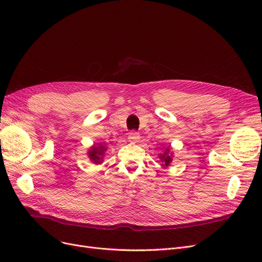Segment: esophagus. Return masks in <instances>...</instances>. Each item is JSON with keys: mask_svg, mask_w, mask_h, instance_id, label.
I'll use <instances>...</instances> for the list:
<instances>
[{"mask_svg": "<svg viewBox=\"0 0 262 262\" xmlns=\"http://www.w3.org/2000/svg\"><path fill=\"white\" fill-rule=\"evenodd\" d=\"M128 139L132 142H137V141L140 140V134H139V132H137L135 130H132L128 135Z\"/></svg>", "mask_w": 262, "mask_h": 262, "instance_id": "obj_1", "label": "esophagus"}]
</instances>
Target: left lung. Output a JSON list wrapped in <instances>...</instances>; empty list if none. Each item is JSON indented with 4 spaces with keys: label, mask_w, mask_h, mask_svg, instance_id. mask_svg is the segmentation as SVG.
I'll use <instances>...</instances> for the list:
<instances>
[{
    "label": "left lung",
    "mask_w": 262,
    "mask_h": 262,
    "mask_svg": "<svg viewBox=\"0 0 262 262\" xmlns=\"http://www.w3.org/2000/svg\"><path fill=\"white\" fill-rule=\"evenodd\" d=\"M169 152H170V149L167 148V149H165L164 154L160 155V157H159V158L161 159V161L163 162L162 165H164V166H167L172 161V155H170Z\"/></svg>",
    "instance_id": "8db88e82"
}]
</instances>
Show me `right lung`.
I'll return each instance as SVG.
<instances>
[{
    "instance_id": "right-lung-1",
    "label": "right lung",
    "mask_w": 262,
    "mask_h": 262,
    "mask_svg": "<svg viewBox=\"0 0 262 262\" xmlns=\"http://www.w3.org/2000/svg\"><path fill=\"white\" fill-rule=\"evenodd\" d=\"M105 151V147H104L103 145L99 144V146H93L91 148V150L89 151V158L92 162L97 163H101L102 161V156Z\"/></svg>"
}]
</instances>
